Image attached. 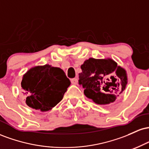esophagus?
<instances>
[{
  "mask_svg": "<svg viewBox=\"0 0 149 149\" xmlns=\"http://www.w3.org/2000/svg\"><path fill=\"white\" fill-rule=\"evenodd\" d=\"M71 82L72 84L76 85L77 83H78V79H77V78H72V79L71 80Z\"/></svg>",
  "mask_w": 149,
  "mask_h": 149,
  "instance_id": "esophagus-1",
  "label": "esophagus"
}]
</instances>
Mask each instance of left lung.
<instances>
[{
    "instance_id": "1",
    "label": "left lung",
    "mask_w": 149,
    "mask_h": 149,
    "mask_svg": "<svg viewBox=\"0 0 149 149\" xmlns=\"http://www.w3.org/2000/svg\"><path fill=\"white\" fill-rule=\"evenodd\" d=\"M80 68L78 83L85 89V96L95 103H112L125 89V70L112 59L90 58Z\"/></svg>"
}]
</instances>
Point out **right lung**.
Wrapping results in <instances>:
<instances>
[{
	"instance_id": "obj_1",
	"label": "right lung",
	"mask_w": 149,
	"mask_h": 149,
	"mask_svg": "<svg viewBox=\"0 0 149 149\" xmlns=\"http://www.w3.org/2000/svg\"><path fill=\"white\" fill-rule=\"evenodd\" d=\"M71 84L64 71L60 68L35 66L23 76L22 88L26 95V103L36 110L47 111L62 100Z\"/></svg>"
}]
</instances>
